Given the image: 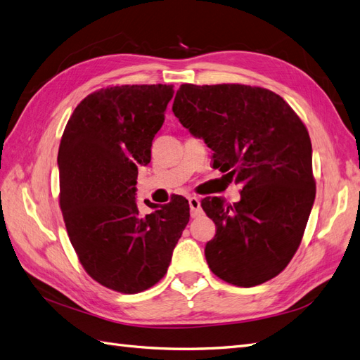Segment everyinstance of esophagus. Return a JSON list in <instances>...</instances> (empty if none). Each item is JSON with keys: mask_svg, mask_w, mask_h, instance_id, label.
<instances>
[{"mask_svg": "<svg viewBox=\"0 0 360 360\" xmlns=\"http://www.w3.org/2000/svg\"><path fill=\"white\" fill-rule=\"evenodd\" d=\"M189 207H191V216L192 217H198L202 214L201 209V202L198 197H189Z\"/></svg>", "mask_w": 360, "mask_h": 360, "instance_id": "obj_1", "label": "esophagus"}]
</instances>
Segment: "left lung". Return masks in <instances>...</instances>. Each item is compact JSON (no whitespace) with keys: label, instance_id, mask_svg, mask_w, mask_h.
Instances as JSON below:
<instances>
[{"label":"left lung","instance_id":"left-lung-1","mask_svg":"<svg viewBox=\"0 0 360 360\" xmlns=\"http://www.w3.org/2000/svg\"><path fill=\"white\" fill-rule=\"evenodd\" d=\"M172 112L213 153V167L243 183L238 202L202 200L216 225L204 254L216 276L255 287L284 270L315 200L307 126L276 93L243 84H181Z\"/></svg>","mask_w":360,"mask_h":360}]
</instances>
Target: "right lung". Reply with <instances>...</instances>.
Listing matches in <instances>:
<instances>
[{"instance_id": "obj_1", "label": "right lung", "mask_w": 360, "mask_h": 360, "mask_svg": "<svg viewBox=\"0 0 360 360\" xmlns=\"http://www.w3.org/2000/svg\"><path fill=\"white\" fill-rule=\"evenodd\" d=\"M172 85H115L75 108L58 150L60 209L79 263L101 285L141 292L165 276L184 226L188 200L151 207L143 216L138 167L165 122Z\"/></svg>"}]
</instances>
